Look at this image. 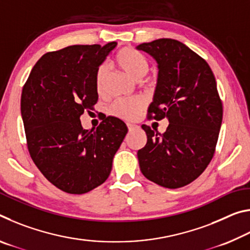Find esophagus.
Returning <instances> with one entry per match:
<instances>
[{
  "mask_svg": "<svg viewBox=\"0 0 250 250\" xmlns=\"http://www.w3.org/2000/svg\"><path fill=\"white\" fill-rule=\"evenodd\" d=\"M138 125H131V124H128V129H129V131H132V130H134L135 128H137Z\"/></svg>",
  "mask_w": 250,
  "mask_h": 250,
  "instance_id": "esophagus-1",
  "label": "esophagus"
}]
</instances>
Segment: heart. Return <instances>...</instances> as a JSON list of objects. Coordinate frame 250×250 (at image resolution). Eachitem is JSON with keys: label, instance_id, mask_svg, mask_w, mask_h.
<instances>
[{"label": "heart", "instance_id": "1", "mask_svg": "<svg viewBox=\"0 0 250 250\" xmlns=\"http://www.w3.org/2000/svg\"><path fill=\"white\" fill-rule=\"evenodd\" d=\"M116 62L121 69H124L131 78L135 80H140L145 77L149 70V62L146 57L132 48L126 47L121 49L116 56ZM105 76L107 68L104 65L100 66L96 75V84L99 92L104 89ZM143 108L145 103L141 99H119L110 107V113L120 119L133 120Z\"/></svg>", "mask_w": 250, "mask_h": 250}]
</instances>
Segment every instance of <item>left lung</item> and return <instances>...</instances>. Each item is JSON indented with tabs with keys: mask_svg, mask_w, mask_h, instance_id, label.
<instances>
[{
	"mask_svg": "<svg viewBox=\"0 0 250 250\" xmlns=\"http://www.w3.org/2000/svg\"><path fill=\"white\" fill-rule=\"evenodd\" d=\"M137 49L158 62L149 119L168 120L164 133L142 125L147 141L138 151L139 166L147 180L179 188L196 180L214 155L223 120L216 80L205 59L176 40L160 39Z\"/></svg>",
	"mask_w": 250,
	"mask_h": 250,
	"instance_id": "obj_1",
	"label": "left lung"
}]
</instances>
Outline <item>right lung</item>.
I'll return each mask as SVG.
<instances>
[{
  "label": "right lung",
  "mask_w": 250,
  "mask_h": 250,
  "mask_svg": "<svg viewBox=\"0 0 250 250\" xmlns=\"http://www.w3.org/2000/svg\"><path fill=\"white\" fill-rule=\"evenodd\" d=\"M116 42L73 45L43 55L21 97L28 152L46 179L69 194H83L104 183L128 132L124 121L107 117L84 130L80 116L98 101L96 75Z\"/></svg>",
  "instance_id": "right-lung-1"
}]
</instances>
